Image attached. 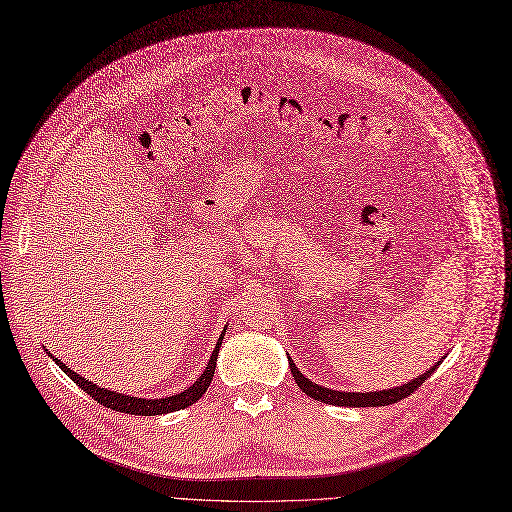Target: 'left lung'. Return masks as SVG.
Returning a JSON list of instances; mask_svg holds the SVG:
<instances>
[{
  "label": "left lung",
  "mask_w": 512,
  "mask_h": 512,
  "mask_svg": "<svg viewBox=\"0 0 512 512\" xmlns=\"http://www.w3.org/2000/svg\"><path fill=\"white\" fill-rule=\"evenodd\" d=\"M289 367L291 373L295 377V384L304 390L310 399L320 401V403H327V405H337V407H382V405H392V403H399L411 392L418 390L428 377L430 373H434V369L439 367V363L434 365L432 369H428L424 375L415 377L413 382L399 386V388H392V390H380V392H339V390H329L325 386H318L314 382H310L306 375H301V371L295 367V363L289 358Z\"/></svg>",
  "instance_id": "obj_1"
}]
</instances>
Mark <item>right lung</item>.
<instances>
[{
	"instance_id": "1",
	"label": "right lung",
	"mask_w": 512,
	"mask_h": 512,
	"mask_svg": "<svg viewBox=\"0 0 512 512\" xmlns=\"http://www.w3.org/2000/svg\"><path fill=\"white\" fill-rule=\"evenodd\" d=\"M225 335V333H223ZM223 335L219 337V342L213 350L211 361H208L206 369L202 371V375L198 380L189 386L185 392H179L175 396H166V399H156V401H149V399H137V396H126V394H118V392H111L105 388H99L97 384H92L88 380H84L82 375H78L75 371H71L65 363H61L59 358H54V363L59 365L71 380L73 384H78L84 392H88L94 401L101 403L103 407H109L113 411H120V413H130V415H162V413H170V411H179L185 409L189 405H194L200 396L206 392V388L211 386V380L215 375V367H217V356H219V348L223 342Z\"/></svg>"
}]
</instances>
